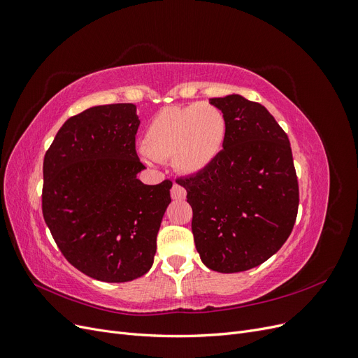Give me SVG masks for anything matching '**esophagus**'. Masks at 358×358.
Masks as SVG:
<instances>
[{
    "label": "esophagus",
    "mask_w": 358,
    "mask_h": 358,
    "mask_svg": "<svg viewBox=\"0 0 358 358\" xmlns=\"http://www.w3.org/2000/svg\"><path fill=\"white\" fill-rule=\"evenodd\" d=\"M187 197V191L183 187H180L179 183H173L171 187V199L173 200H183Z\"/></svg>",
    "instance_id": "1"
}]
</instances>
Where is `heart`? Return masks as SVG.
Wrapping results in <instances>:
<instances>
[{"instance_id": "heart-1", "label": "heart", "mask_w": 358, "mask_h": 358, "mask_svg": "<svg viewBox=\"0 0 358 358\" xmlns=\"http://www.w3.org/2000/svg\"><path fill=\"white\" fill-rule=\"evenodd\" d=\"M227 137V119L220 107L191 103L161 109L148 124L142 158L154 164L171 159L183 175H197L220 157Z\"/></svg>"}]
</instances>
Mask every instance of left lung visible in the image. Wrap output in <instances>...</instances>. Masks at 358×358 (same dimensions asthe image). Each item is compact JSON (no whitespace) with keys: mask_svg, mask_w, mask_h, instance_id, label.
<instances>
[{"mask_svg":"<svg viewBox=\"0 0 358 358\" xmlns=\"http://www.w3.org/2000/svg\"><path fill=\"white\" fill-rule=\"evenodd\" d=\"M227 119L220 157L187 189L191 229L206 267L220 273L257 267L285 243L296 222L299 183L288 136L264 106L239 94L210 99Z\"/></svg>","mask_w":358,"mask_h":358,"instance_id":"left-lung-1","label":"left lung"}]
</instances>
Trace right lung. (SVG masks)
Listing matches in <instances>:
<instances>
[{
    "instance_id": "obj_1",
    "label": "right lung",
    "mask_w": 358,
    "mask_h": 358,
    "mask_svg": "<svg viewBox=\"0 0 358 358\" xmlns=\"http://www.w3.org/2000/svg\"><path fill=\"white\" fill-rule=\"evenodd\" d=\"M131 103L94 106L59 128L43 161L41 209L59 251L82 273L128 282L152 267L171 180L145 185Z\"/></svg>"
}]
</instances>
